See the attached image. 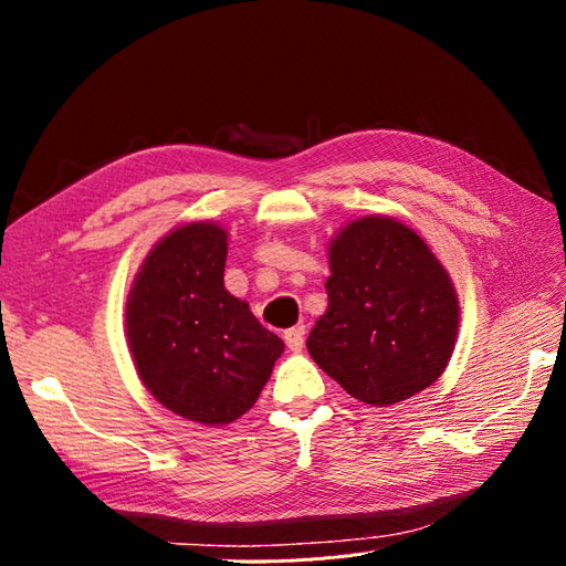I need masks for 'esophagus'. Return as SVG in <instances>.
Here are the masks:
<instances>
[{
  "mask_svg": "<svg viewBox=\"0 0 566 566\" xmlns=\"http://www.w3.org/2000/svg\"><path fill=\"white\" fill-rule=\"evenodd\" d=\"M283 337H285V345H287L290 352H295V354L302 352V347H304V325H297V328L285 331Z\"/></svg>",
  "mask_w": 566,
  "mask_h": 566,
  "instance_id": "esophagus-1",
  "label": "esophagus"
}]
</instances>
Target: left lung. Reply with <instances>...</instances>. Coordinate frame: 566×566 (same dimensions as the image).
Masks as SVG:
<instances>
[{
  "mask_svg": "<svg viewBox=\"0 0 566 566\" xmlns=\"http://www.w3.org/2000/svg\"><path fill=\"white\" fill-rule=\"evenodd\" d=\"M328 310L306 349L323 373L370 406L434 385L455 349L460 304L449 271L399 219L358 217L328 243Z\"/></svg>",
  "mask_w": 566,
  "mask_h": 566,
  "instance_id": "8db88e82",
  "label": "left lung"
}]
</instances>
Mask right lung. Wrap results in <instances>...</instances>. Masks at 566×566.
<instances>
[{"label":"right lung","instance_id":"1","mask_svg":"<svg viewBox=\"0 0 566 566\" xmlns=\"http://www.w3.org/2000/svg\"><path fill=\"white\" fill-rule=\"evenodd\" d=\"M229 231L188 221L150 248L129 287L125 333L136 373L172 413L229 424L260 399L285 345L224 287Z\"/></svg>","mask_w":566,"mask_h":566}]
</instances>
